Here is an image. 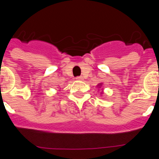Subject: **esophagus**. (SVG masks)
<instances>
[{
	"label": "esophagus",
	"mask_w": 159,
	"mask_h": 159,
	"mask_svg": "<svg viewBox=\"0 0 159 159\" xmlns=\"http://www.w3.org/2000/svg\"><path fill=\"white\" fill-rule=\"evenodd\" d=\"M76 80H80V81H82V80H84V78H83V76H78V77H76Z\"/></svg>",
	"instance_id": "esophagus-1"
}]
</instances>
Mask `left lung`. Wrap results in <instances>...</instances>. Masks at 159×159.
<instances>
[{
	"label": "left lung",
	"instance_id": "1",
	"mask_svg": "<svg viewBox=\"0 0 159 159\" xmlns=\"http://www.w3.org/2000/svg\"><path fill=\"white\" fill-rule=\"evenodd\" d=\"M102 83H100V84H98V85H97V86H98V87H99V88H101V86H102ZM102 93H103V92H101V93L100 94H102Z\"/></svg>",
	"mask_w": 159,
	"mask_h": 159
}]
</instances>
